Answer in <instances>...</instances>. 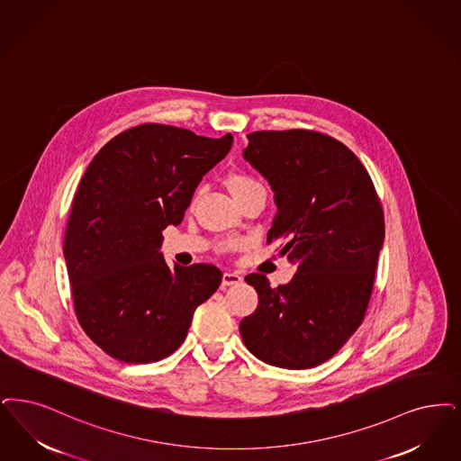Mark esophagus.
I'll return each mask as SVG.
<instances>
[{
    "label": "esophagus",
    "mask_w": 461,
    "mask_h": 461,
    "mask_svg": "<svg viewBox=\"0 0 461 461\" xmlns=\"http://www.w3.org/2000/svg\"><path fill=\"white\" fill-rule=\"evenodd\" d=\"M241 281H243V277L237 275V273H224V275H222L221 286L222 288L235 286V285H240Z\"/></svg>",
    "instance_id": "34e87169"
}]
</instances>
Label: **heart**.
I'll use <instances>...</instances> for the list:
<instances>
[{
    "mask_svg": "<svg viewBox=\"0 0 461 461\" xmlns=\"http://www.w3.org/2000/svg\"><path fill=\"white\" fill-rule=\"evenodd\" d=\"M226 186L231 192V195L235 197V201H239L241 195H245L247 192H250L252 188L260 186L256 178H252L250 175L245 173H230L226 176Z\"/></svg>",
    "mask_w": 461,
    "mask_h": 461,
    "instance_id": "1",
    "label": "heart"
}]
</instances>
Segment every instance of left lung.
Returning <instances> with one entry per match:
<instances>
[{"label": "left lung", "instance_id": "obj_1", "mask_svg": "<svg viewBox=\"0 0 461 461\" xmlns=\"http://www.w3.org/2000/svg\"><path fill=\"white\" fill-rule=\"evenodd\" d=\"M243 158L275 190L267 243L295 262L288 285L249 275L256 312L240 334L258 360L311 368L330 360L362 324L384 241V212L367 169L350 149L313 130L247 135Z\"/></svg>", "mask_w": 461, "mask_h": 461}]
</instances>
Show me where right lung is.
Listing matches in <instances>:
<instances>
[{
    "label": "right lung",
    "instance_id": "add662e5",
    "mask_svg": "<svg viewBox=\"0 0 461 461\" xmlns=\"http://www.w3.org/2000/svg\"><path fill=\"white\" fill-rule=\"evenodd\" d=\"M221 139L144 123L101 149L75 192L63 254L86 334L127 364L158 362L186 338L195 309L221 285L211 264H166V226L180 224L203 175L230 152Z\"/></svg>",
    "mask_w": 461,
    "mask_h": 461
}]
</instances>
